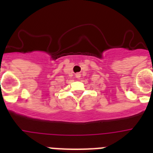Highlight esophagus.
<instances>
[{"label": "esophagus", "instance_id": "1", "mask_svg": "<svg viewBox=\"0 0 153 153\" xmlns=\"http://www.w3.org/2000/svg\"><path fill=\"white\" fill-rule=\"evenodd\" d=\"M75 76H76L77 79H79V77H80V74H75Z\"/></svg>", "mask_w": 153, "mask_h": 153}]
</instances>
